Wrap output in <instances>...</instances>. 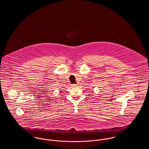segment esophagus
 <instances>
[{
	"instance_id": "34e87169",
	"label": "esophagus",
	"mask_w": 149,
	"mask_h": 149,
	"mask_svg": "<svg viewBox=\"0 0 149 149\" xmlns=\"http://www.w3.org/2000/svg\"><path fill=\"white\" fill-rule=\"evenodd\" d=\"M71 86H72V87H76V86H77V84H73L71 85Z\"/></svg>"
}]
</instances>
